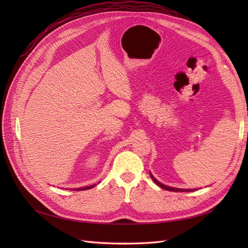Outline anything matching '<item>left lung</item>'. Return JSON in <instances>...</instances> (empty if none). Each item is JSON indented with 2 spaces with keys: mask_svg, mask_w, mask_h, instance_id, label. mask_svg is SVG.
Returning <instances> with one entry per match:
<instances>
[{
  "mask_svg": "<svg viewBox=\"0 0 248 248\" xmlns=\"http://www.w3.org/2000/svg\"><path fill=\"white\" fill-rule=\"evenodd\" d=\"M150 176H151V179L153 180V181L158 185V186H160L161 188H163V189H166V190H170V191H186V192H189V191H196V190H198V188H192V189H184V188H175V187H170V186H167V185H164V184H162V183H160L158 180H156L155 179V177L151 174V172H150Z\"/></svg>",
  "mask_w": 248,
  "mask_h": 248,
  "instance_id": "obj_1",
  "label": "left lung"
}]
</instances>
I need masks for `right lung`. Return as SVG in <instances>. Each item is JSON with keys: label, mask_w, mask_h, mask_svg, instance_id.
<instances>
[{"label": "right lung", "mask_w": 248, "mask_h": 248, "mask_svg": "<svg viewBox=\"0 0 248 248\" xmlns=\"http://www.w3.org/2000/svg\"><path fill=\"white\" fill-rule=\"evenodd\" d=\"M95 185H96V184L90 185V186H86V187H79V188H72L71 190H76V191H78V190H87V189H90V188H93V187H94Z\"/></svg>", "instance_id": "right-lung-1"}]
</instances>
